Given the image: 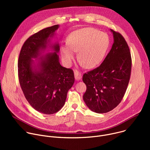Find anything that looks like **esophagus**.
Returning <instances> with one entry per match:
<instances>
[{"mask_svg":"<svg viewBox=\"0 0 150 150\" xmlns=\"http://www.w3.org/2000/svg\"><path fill=\"white\" fill-rule=\"evenodd\" d=\"M74 75H75V78L76 80H79L82 77L81 73L80 72L76 71V70L74 71Z\"/></svg>","mask_w":150,"mask_h":150,"instance_id":"esophagus-1","label":"esophagus"}]
</instances>
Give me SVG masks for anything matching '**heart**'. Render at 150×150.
Listing matches in <instances>:
<instances>
[{
  "label": "heart",
  "instance_id": "1",
  "mask_svg": "<svg viewBox=\"0 0 150 150\" xmlns=\"http://www.w3.org/2000/svg\"><path fill=\"white\" fill-rule=\"evenodd\" d=\"M110 45L108 34L93 28H83L71 33L67 44L61 47L62 57L70 65L78 53L79 60L88 68L96 67L104 59Z\"/></svg>",
  "mask_w": 150,
  "mask_h": 150
}]
</instances>
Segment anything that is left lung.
I'll return each mask as SVG.
<instances>
[{
  "mask_svg": "<svg viewBox=\"0 0 150 150\" xmlns=\"http://www.w3.org/2000/svg\"><path fill=\"white\" fill-rule=\"evenodd\" d=\"M113 34L112 47L101 65L83 75L87 86L83 99L88 108L97 113L109 112L121 102L129 83L132 59L124 37Z\"/></svg>",
  "mask_w": 150,
  "mask_h": 150,
  "instance_id": "left-lung-1",
  "label": "left lung"
}]
</instances>
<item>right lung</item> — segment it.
Returning a JSON list of instances; mask_svg holds the SVG:
<instances>
[{"mask_svg": "<svg viewBox=\"0 0 150 150\" xmlns=\"http://www.w3.org/2000/svg\"><path fill=\"white\" fill-rule=\"evenodd\" d=\"M58 28L55 25L30 36L21 48L18 63L19 82L25 98L35 110L46 115L62 109L75 81L73 71L59 63V44H50ZM48 46L54 52L37 58ZM33 58H37V65Z\"/></svg>", "mask_w": 150, "mask_h": 150, "instance_id": "1", "label": "right lung"}]
</instances>
